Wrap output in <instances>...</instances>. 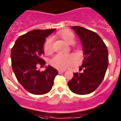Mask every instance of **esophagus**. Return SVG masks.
<instances>
[{"mask_svg":"<svg viewBox=\"0 0 121 121\" xmlns=\"http://www.w3.org/2000/svg\"><path fill=\"white\" fill-rule=\"evenodd\" d=\"M65 71H64V70H58V73H63V72H65Z\"/></svg>","mask_w":121,"mask_h":121,"instance_id":"esophagus-1","label":"esophagus"}]
</instances>
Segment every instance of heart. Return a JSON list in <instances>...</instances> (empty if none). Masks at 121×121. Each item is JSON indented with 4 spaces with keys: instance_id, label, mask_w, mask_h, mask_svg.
I'll list each match as a JSON object with an SVG mask.
<instances>
[{
    "instance_id": "1",
    "label": "heart",
    "mask_w": 121,
    "mask_h": 121,
    "mask_svg": "<svg viewBox=\"0 0 121 121\" xmlns=\"http://www.w3.org/2000/svg\"><path fill=\"white\" fill-rule=\"evenodd\" d=\"M58 35L65 41L69 44H72L74 41L75 36L72 31L65 29L58 32ZM44 52L46 55H51L53 52L52 39L48 38L44 44ZM75 58L71 54H57L53 56L50 61V64L55 68L58 69H65L75 62Z\"/></svg>"
}]
</instances>
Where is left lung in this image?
Returning a JSON list of instances; mask_svg holds the SVG:
<instances>
[{
    "label": "left lung",
    "mask_w": 121,
    "mask_h": 121,
    "mask_svg": "<svg viewBox=\"0 0 121 121\" xmlns=\"http://www.w3.org/2000/svg\"><path fill=\"white\" fill-rule=\"evenodd\" d=\"M71 28L80 39L85 57L80 68H83V71L73 73L68 85L73 93L85 95L95 91L104 78L108 66V52L96 33L80 26Z\"/></svg>",
    "instance_id": "obj_1"
}]
</instances>
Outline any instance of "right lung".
Listing matches in <instances>:
<instances>
[{"label":"right lung","mask_w":121,"mask_h":121,"mask_svg":"<svg viewBox=\"0 0 121 121\" xmlns=\"http://www.w3.org/2000/svg\"><path fill=\"white\" fill-rule=\"evenodd\" d=\"M55 30H33L20 36L11 49L13 71L17 80L28 92L35 95L49 92L53 85L58 71L48 66L44 71L38 70L36 65L44 66L42 59L46 38Z\"/></svg>","instance_id":"add662e5"}]
</instances>
